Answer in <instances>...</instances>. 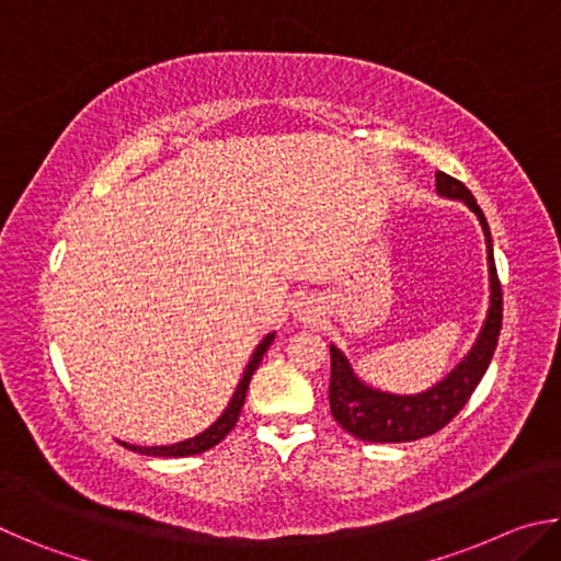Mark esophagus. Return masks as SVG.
Here are the masks:
<instances>
[{"label":"esophagus","instance_id":"34e87169","mask_svg":"<svg viewBox=\"0 0 561 561\" xmlns=\"http://www.w3.org/2000/svg\"><path fill=\"white\" fill-rule=\"evenodd\" d=\"M301 314H311V311H309V309H307V311H301Z\"/></svg>","mask_w":561,"mask_h":561}]
</instances>
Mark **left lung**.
<instances>
[{
    "instance_id": "8db88e82",
    "label": "left lung",
    "mask_w": 561,
    "mask_h": 561,
    "mask_svg": "<svg viewBox=\"0 0 561 561\" xmlns=\"http://www.w3.org/2000/svg\"><path fill=\"white\" fill-rule=\"evenodd\" d=\"M435 187L443 197L462 201L478 215L488 242V267H490V309L488 319L470 354L465 356L453 371L435 383L425 393L417 396H393L376 391V388L358 381L354 368L336 346H331V381H329V405L334 421L346 433L368 443H408L425 438L445 428L460 408L470 401L480 378L485 376L492 354H495L500 329H502V287L497 279L495 254H492V237L485 215L474 203V197L460 180L445 173H435Z\"/></svg>"
}]
</instances>
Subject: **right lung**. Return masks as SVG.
<instances>
[{"label":"right lung","mask_w":561,"mask_h":561,"mask_svg":"<svg viewBox=\"0 0 561 561\" xmlns=\"http://www.w3.org/2000/svg\"><path fill=\"white\" fill-rule=\"evenodd\" d=\"M274 341V334H267L262 341L260 346L254 348V354L250 358V364H247L244 374H242V381L237 383V391L232 396L230 405L225 408V413L217 417V421L210 425V428L203 431L201 435H195V438H187L183 443H175V445H153V448H144V445H128V443H121L123 448H128L133 453H140V455H156V458H187V455H197V453H205L215 448L217 443H220L227 433L234 428L237 417L242 413V405H244V396H247V388H250L252 381V374L257 371L262 356L267 354L270 344Z\"/></svg>","instance_id":"obj_1"}]
</instances>
